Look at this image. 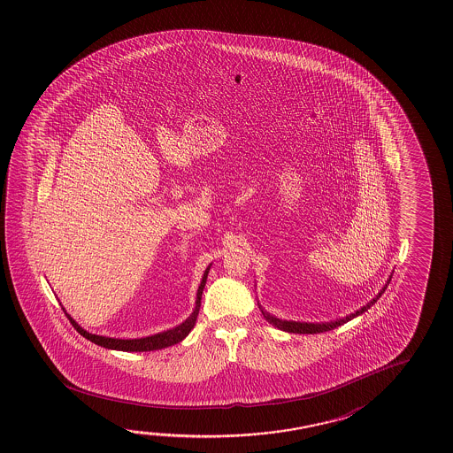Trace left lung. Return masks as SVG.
Here are the masks:
<instances>
[{
    "label": "left lung",
    "mask_w": 453,
    "mask_h": 453,
    "mask_svg": "<svg viewBox=\"0 0 453 453\" xmlns=\"http://www.w3.org/2000/svg\"><path fill=\"white\" fill-rule=\"evenodd\" d=\"M390 280H392V276H390ZM390 280H388V281H390ZM388 281H387V284H388ZM387 284L386 286H384V288H382V290L379 292L378 296H376V297L371 300L370 303L365 304L364 308L357 310L356 312L349 314V316H346V318H342V319L334 320V322H326V324H311V322L308 324V322H296V320L278 319V318H274V316H272L270 312L264 311L260 304L259 308L260 311H262V314H264V318H265V319H267L268 322L272 324V326H276V328H280V330H282V332H289V334H324V332H328V330H334V328H336V326H342V324H346V322H349V320L354 319V318H357V316L364 314L365 311H368L371 306L376 303L379 298H380V296H382V294L386 292Z\"/></svg>",
    "instance_id": "obj_1"
}]
</instances>
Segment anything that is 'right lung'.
I'll use <instances>...</instances> for the list:
<instances>
[{
    "label": "right lung",
    "instance_id": "obj_1",
    "mask_svg": "<svg viewBox=\"0 0 453 453\" xmlns=\"http://www.w3.org/2000/svg\"><path fill=\"white\" fill-rule=\"evenodd\" d=\"M208 270H210V265H208L205 273L202 276L201 286L197 289V298H196V308L191 312V316L183 324H180V326L171 328V330L161 332V334H151V336H145V338H135V340H119V338H109V336L89 334L87 330H83L82 326H79L66 312L67 319L71 320V324L74 326L75 330L79 334L85 336L89 342L101 346V348L125 350V352H149V350L169 348V346H173L177 342H183L186 336L189 334V332L193 330L194 326H196V320H197L199 310H201L202 292H203L205 282H207Z\"/></svg>",
    "mask_w": 453,
    "mask_h": 453
}]
</instances>
